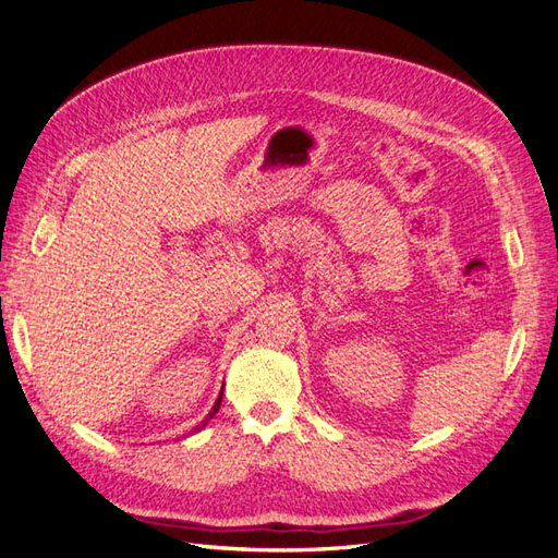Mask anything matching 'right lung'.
I'll return each instance as SVG.
<instances>
[{
	"mask_svg": "<svg viewBox=\"0 0 558 558\" xmlns=\"http://www.w3.org/2000/svg\"><path fill=\"white\" fill-rule=\"evenodd\" d=\"M221 396H223V393H221ZM221 396H218V400H216V402H214V408H211V412H209V416H207V418H205V424H207V421H209V418H214V414H216V412H218V408H221ZM205 424H202V426H205Z\"/></svg>",
	"mask_w": 558,
	"mask_h": 558,
	"instance_id": "add662e5",
	"label": "right lung"
}]
</instances>
